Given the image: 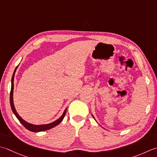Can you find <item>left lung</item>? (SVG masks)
Segmentation results:
<instances>
[{
	"instance_id": "8db88e82",
	"label": "left lung",
	"mask_w": 157,
	"mask_h": 157,
	"mask_svg": "<svg viewBox=\"0 0 157 157\" xmlns=\"http://www.w3.org/2000/svg\"><path fill=\"white\" fill-rule=\"evenodd\" d=\"M92 116H93V118H94V120H95V118H94V116H93V114H92Z\"/></svg>"
}]
</instances>
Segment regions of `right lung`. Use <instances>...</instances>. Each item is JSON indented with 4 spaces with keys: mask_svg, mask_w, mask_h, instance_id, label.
<instances>
[{
    "mask_svg": "<svg viewBox=\"0 0 157 157\" xmlns=\"http://www.w3.org/2000/svg\"><path fill=\"white\" fill-rule=\"evenodd\" d=\"M18 66H19V65H18ZM18 66H17L16 68L15 69L14 72L13 73V75H12L11 88V93H10V105H11L12 111H13L15 116H16V118L18 119V121L20 122V123L22 125H24V127L27 128L28 130H29L30 131H33V132L44 131L50 129V128L56 127V126H57L58 124H60L61 121H62L63 120L64 116H65L67 107L65 109H64L63 115L61 116L59 118H58L55 121L51 122V123L44 124H31V123H29V122H28L24 121V120L17 113L16 109H15V105H14V103H13V88H14V84H13L14 76H15V71H16V69H17Z\"/></svg>",
    "mask_w": 157,
    "mask_h": 157,
    "instance_id": "obj_1",
    "label": "right lung"
}]
</instances>
